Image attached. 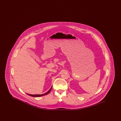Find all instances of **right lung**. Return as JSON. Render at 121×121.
<instances>
[{"label":"right lung","instance_id":"obj_1","mask_svg":"<svg viewBox=\"0 0 121 121\" xmlns=\"http://www.w3.org/2000/svg\"><path fill=\"white\" fill-rule=\"evenodd\" d=\"M52 86H51V87L50 88V89L47 92L44 93V94H28L27 93L28 95L29 96H32V97H41V96H44V95H46L48 94L49 92H50L51 89H52Z\"/></svg>","mask_w":121,"mask_h":121}]
</instances>
